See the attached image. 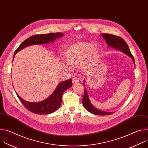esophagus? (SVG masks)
<instances>
[{
  "label": "esophagus",
  "mask_w": 148,
  "mask_h": 148,
  "mask_svg": "<svg viewBox=\"0 0 148 148\" xmlns=\"http://www.w3.org/2000/svg\"><path fill=\"white\" fill-rule=\"evenodd\" d=\"M78 82H79V80H78L77 78H74L73 79V84H77V83H78Z\"/></svg>",
  "instance_id": "34e87169"
}]
</instances>
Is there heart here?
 Returning a JSON list of instances; mask_svg holds the SVG:
<instances>
[{
  "label": "heart",
  "instance_id": "obj_1",
  "mask_svg": "<svg viewBox=\"0 0 148 148\" xmlns=\"http://www.w3.org/2000/svg\"><path fill=\"white\" fill-rule=\"evenodd\" d=\"M99 45L90 42L79 41L68 46L63 53V58L67 64L75 66L79 62V69L86 72L91 67L95 61L98 53Z\"/></svg>",
  "mask_w": 148,
  "mask_h": 148
}]
</instances>
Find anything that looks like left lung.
I'll return each mask as SVG.
<instances>
[{"label":"left lung","instance_id":"obj_1","mask_svg":"<svg viewBox=\"0 0 148 148\" xmlns=\"http://www.w3.org/2000/svg\"><path fill=\"white\" fill-rule=\"evenodd\" d=\"M101 36L105 40V41H106V43H107L109 47L114 48L118 50H120L121 51H122L125 54L130 56L133 60L134 65L135 66L134 58L130 51L129 47L128 45L126 44V42L121 37L119 36H114L112 34H107V33L101 34ZM84 82H85L84 81V82L82 83V84L84 86V87H86ZM84 88L85 89H84V93L83 98L82 99V102L84 108H85L88 111L92 113V114L99 115H110L114 113V112H106V111H101L95 108L91 104L89 99L86 88Z\"/></svg>","mask_w":148,"mask_h":148}]
</instances>
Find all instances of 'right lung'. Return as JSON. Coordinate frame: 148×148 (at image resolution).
<instances>
[{
    "label": "right lung",
    "instance_id": "obj_1",
    "mask_svg": "<svg viewBox=\"0 0 148 148\" xmlns=\"http://www.w3.org/2000/svg\"><path fill=\"white\" fill-rule=\"evenodd\" d=\"M64 36L61 33H48L45 34H37L32 36L21 44L14 53L15 54L22 49L32 45H43L49 43L50 42H54L57 38H60ZM72 79H69L63 81L58 84L56 89L53 94L45 100L38 102H30L26 101L21 98L17 93L16 95L20 102L30 111L40 115L49 114L57 111L60 107L62 102V94L66 90L72 87Z\"/></svg>",
    "mask_w": 148,
    "mask_h": 148
}]
</instances>
